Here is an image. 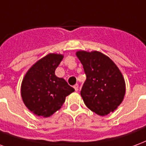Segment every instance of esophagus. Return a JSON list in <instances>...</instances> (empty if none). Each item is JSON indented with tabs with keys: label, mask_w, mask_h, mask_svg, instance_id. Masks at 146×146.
I'll list each match as a JSON object with an SVG mask.
<instances>
[{
	"label": "esophagus",
	"mask_w": 146,
	"mask_h": 146,
	"mask_svg": "<svg viewBox=\"0 0 146 146\" xmlns=\"http://www.w3.org/2000/svg\"><path fill=\"white\" fill-rule=\"evenodd\" d=\"M74 90L76 91V92H77L78 90V84H75V85H74Z\"/></svg>",
	"instance_id": "1"
}]
</instances>
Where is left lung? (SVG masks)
<instances>
[{"label":"left lung","instance_id":"1","mask_svg":"<svg viewBox=\"0 0 146 146\" xmlns=\"http://www.w3.org/2000/svg\"><path fill=\"white\" fill-rule=\"evenodd\" d=\"M86 80L81 90L86 106L100 116L114 111L124 100L126 86L123 74L109 57L99 51L78 50Z\"/></svg>","mask_w":146,"mask_h":146}]
</instances>
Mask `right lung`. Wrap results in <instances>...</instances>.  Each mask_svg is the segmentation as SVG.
<instances>
[{
	"label": "right lung",
	"mask_w": 146,
	"mask_h": 146,
	"mask_svg": "<svg viewBox=\"0 0 146 146\" xmlns=\"http://www.w3.org/2000/svg\"><path fill=\"white\" fill-rule=\"evenodd\" d=\"M64 55L48 54L29 69L21 85L23 103L36 116L48 117L60 110L67 96L74 89L64 78L55 75V70Z\"/></svg>",
	"instance_id": "right-lung-1"
}]
</instances>
